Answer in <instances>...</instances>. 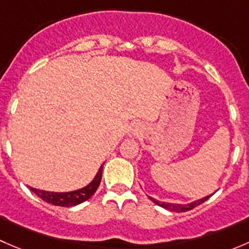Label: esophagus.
I'll return each instance as SVG.
<instances>
[{
    "label": "esophagus",
    "instance_id": "esophagus-1",
    "mask_svg": "<svg viewBox=\"0 0 249 249\" xmlns=\"http://www.w3.org/2000/svg\"><path fill=\"white\" fill-rule=\"evenodd\" d=\"M132 131H134V134H135V132L137 131V127H135V129H132Z\"/></svg>",
    "mask_w": 249,
    "mask_h": 249
}]
</instances>
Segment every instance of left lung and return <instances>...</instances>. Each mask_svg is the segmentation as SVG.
<instances>
[{
	"mask_svg": "<svg viewBox=\"0 0 249 249\" xmlns=\"http://www.w3.org/2000/svg\"><path fill=\"white\" fill-rule=\"evenodd\" d=\"M210 196H211V195H208V196L203 197V199L196 200V201H194L192 203H187V205H178V203L161 202V201H158V200L153 199V197H149V199L152 200V201L154 203H157L158 206H160V207H162V208H166V210H169V211H173V212H187V211H190V210H193L194 207H196V206L201 205V203L205 202L206 200L210 199Z\"/></svg>",
	"mask_w": 249,
	"mask_h": 249,
	"instance_id": "1",
	"label": "left lung"
}]
</instances>
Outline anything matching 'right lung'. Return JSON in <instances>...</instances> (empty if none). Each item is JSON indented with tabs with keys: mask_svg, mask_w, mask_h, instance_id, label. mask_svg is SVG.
I'll return each instance as SVG.
<instances>
[{
	"mask_svg": "<svg viewBox=\"0 0 249 249\" xmlns=\"http://www.w3.org/2000/svg\"><path fill=\"white\" fill-rule=\"evenodd\" d=\"M102 169H104V165L100 167L99 172L96 173V176H95V178L92 179V182L90 183L89 185L82 188V189L74 190V192L53 193L46 192V190L35 189V188H30V189H31L37 196L41 197L42 200H44V201L48 203H52V205L54 206H61V207H71V206H76L87 201L88 199H90V197L94 195V193L96 192L100 183H101Z\"/></svg>",
	"mask_w": 249,
	"mask_h": 249,
	"instance_id": "add662e5",
	"label": "right lung"
}]
</instances>
